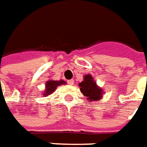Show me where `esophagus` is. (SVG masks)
Segmentation results:
<instances>
[{
    "mask_svg": "<svg viewBox=\"0 0 147 147\" xmlns=\"http://www.w3.org/2000/svg\"><path fill=\"white\" fill-rule=\"evenodd\" d=\"M74 80H67V83L69 84V85H73L74 84Z\"/></svg>",
    "mask_w": 147,
    "mask_h": 147,
    "instance_id": "34e87169",
    "label": "esophagus"
}]
</instances>
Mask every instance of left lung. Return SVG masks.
Masks as SVG:
<instances>
[{"label":"left lung","mask_w":147,"mask_h":147,"mask_svg":"<svg viewBox=\"0 0 147 147\" xmlns=\"http://www.w3.org/2000/svg\"><path fill=\"white\" fill-rule=\"evenodd\" d=\"M79 86L81 93L86 96V99L90 102H97L101 100L103 97V90L102 87L98 86L90 74L84 76L83 80L79 83Z\"/></svg>","instance_id":"obj_1"}]
</instances>
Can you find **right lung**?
<instances>
[{
    "label": "right lung",
    "instance_id": "obj_1",
    "mask_svg": "<svg viewBox=\"0 0 147 147\" xmlns=\"http://www.w3.org/2000/svg\"><path fill=\"white\" fill-rule=\"evenodd\" d=\"M63 84H66V82L63 80H59V81L52 80H47V82L45 83V89L44 92L42 93V95L44 97H47V96L54 92L57 88V86L63 85Z\"/></svg>",
    "mask_w": 147,
    "mask_h": 147
}]
</instances>
